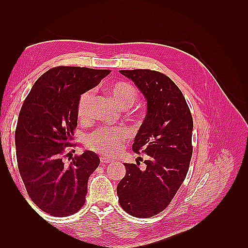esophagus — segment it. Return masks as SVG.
<instances>
[{
	"label": "esophagus",
	"mask_w": 248,
	"mask_h": 248,
	"mask_svg": "<svg viewBox=\"0 0 248 248\" xmlns=\"http://www.w3.org/2000/svg\"><path fill=\"white\" fill-rule=\"evenodd\" d=\"M111 161H112V159L108 158V157H106V156H101L100 157V162L101 163H109Z\"/></svg>",
	"instance_id": "obj_1"
}]
</instances>
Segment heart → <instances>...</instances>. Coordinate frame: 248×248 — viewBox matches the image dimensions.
<instances>
[{
    "label": "heart",
    "instance_id": "1",
    "mask_svg": "<svg viewBox=\"0 0 248 248\" xmlns=\"http://www.w3.org/2000/svg\"><path fill=\"white\" fill-rule=\"evenodd\" d=\"M107 93L121 109L129 108L138 99V91L129 82L114 81L106 87ZM93 100L92 91H87L80 96L78 107V115L80 120H87L90 117ZM125 128H102L97 129L87 138L86 144L93 151L106 155L117 153L122 147L123 140L127 138Z\"/></svg>",
    "mask_w": 248,
    "mask_h": 248
}]
</instances>
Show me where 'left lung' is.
Here are the masks:
<instances>
[{"mask_svg":"<svg viewBox=\"0 0 248 248\" xmlns=\"http://www.w3.org/2000/svg\"><path fill=\"white\" fill-rule=\"evenodd\" d=\"M120 73L132 80L146 99V117L132 150L149 158L145 170L124 164L126 175L117 193L124 211L148 218L168 207L184 181L192 155L193 121L182 92L169 77L149 69Z\"/></svg>","mask_w":248,"mask_h":248,"instance_id":"obj_1","label":"left lung"}]
</instances>
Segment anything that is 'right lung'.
<instances>
[{
	"mask_svg": "<svg viewBox=\"0 0 248 248\" xmlns=\"http://www.w3.org/2000/svg\"><path fill=\"white\" fill-rule=\"evenodd\" d=\"M108 74L86 67L51 68L36 80L20 108L16 130L19 174L30 198L52 216L74 214L85 204L99 157L86 150L66 164L64 152L78 125L80 95Z\"/></svg>",
	"mask_w": 248,
	"mask_h": 248,
	"instance_id": "obj_1",
	"label": "right lung"
}]
</instances>
